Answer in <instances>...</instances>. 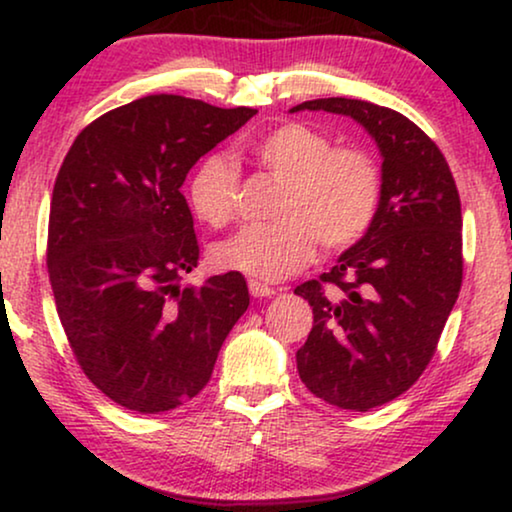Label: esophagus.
<instances>
[{
    "label": "esophagus",
    "instance_id": "esophagus-1",
    "mask_svg": "<svg viewBox=\"0 0 512 512\" xmlns=\"http://www.w3.org/2000/svg\"><path fill=\"white\" fill-rule=\"evenodd\" d=\"M249 291H251V296H254V298H270V296H275V293H277L275 289H272V286L256 282V279H251V282H249Z\"/></svg>",
    "mask_w": 512,
    "mask_h": 512
}]
</instances>
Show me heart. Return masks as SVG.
<instances>
[{
    "label": "heart",
    "mask_w": 512,
    "mask_h": 512,
    "mask_svg": "<svg viewBox=\"0 0 512 512\" xmlns=\"http://www.w3.org/2000/svg\"><path fill=\"white\" fill-rule=\"evenodd\" d=\"M251 153L282 179L277 221L247 226L212 247L214 268L279 282L310 261L317 242L326 251L352 247L373 226L382 179L375 160L356 149H335L331 139L303 123L279 125ZM240 174L226 156H207L186 186L191 212L221 228L235 216Z\"/></svg>",
    "instance_id": "heart-1"
}]
</instances>
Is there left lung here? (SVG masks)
<instances>
[{
	"label": "left lung",
	"instance_id": "1",
	"mask_svg": "<svg viewBox=\"0 0 512 512\" xmlns=\"http://www.w3.org/2000/svg\"><path fill=\"white\" fill-rule=\"evenodd\" d=\"M305 109L354 118L382 156L373 226L296 289L314 314L296 352L300 380L321 401L366 412L408 391L436 352L461 289V202L445 156L410 118L349 97L291 114Z\"/></svg>",
	"mask_w": 512,
	"mask_h": 512
}]
</instances>
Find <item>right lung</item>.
Returning a JSON list of instances; mask_svg holds the SVG:
<instances>
[{
	"label": "right lung",
	"instance_id": "1",
	"mask_svg": "<svg viewBox=\"0 0 512 512\" xmlns=\"http://www.w3.org/2000/svg\"><path fill=\"white\" fill-rule=\"evenodd\" d=\"M256 109L146 95L81 130L53 186L48 277L88 380L156 415L198 396L249 307L240 272L181 286L200 247L181 184Z\"/></svg>",
	"mask_w": 512,
	"mask_h": 512
}]
</instances>
